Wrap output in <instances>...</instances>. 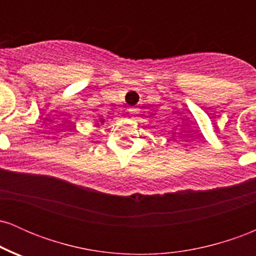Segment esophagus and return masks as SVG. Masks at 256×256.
Returning a JSON list of instances; mask_svg holds the SVG:
<instances>
[{"mask_svg":"<svg viewBox=\"0 0 256 256\" xmlns=\"http://www.w3.org/2000/svg\"><path fill=\"white\" fill-rule=\"evenodd\" d=\"M137 113H138V110H136V108H130V110H128V114H130L131 116H134Z\"/></svg>","mask_w":256,"mask_h":256,"instance_id":"esophagus-1","label":"esophagus"}]
</instances>
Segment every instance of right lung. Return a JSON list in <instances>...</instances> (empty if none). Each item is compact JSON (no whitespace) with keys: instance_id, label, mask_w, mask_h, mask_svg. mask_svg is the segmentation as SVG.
Segmentation results:
<instances>
[{"instance_id":"1","label":"right lung","mask_w":256,"mask_h":256,"mask_svg":"<svg viewBox=\"0 0 256 256\" xmlns=\"http://www.w3.org/2000/svg\"><path fill=\"white\" fill-rule=\"evenodd\" d=\"M101 122H102V120H101Z\"/></svg>"}]
</instances>
